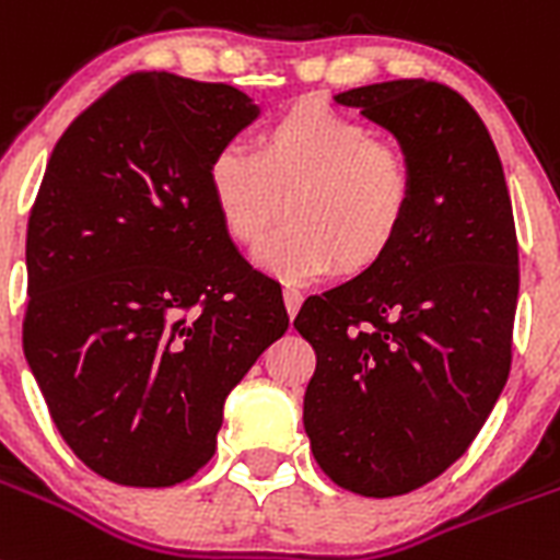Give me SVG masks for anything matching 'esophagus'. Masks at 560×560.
I'll return each mask as SVG.
<instances>
[{
	"mask_svg": "<svg viewBox=\"0 0 560 560\" xmlns=\"http://www.w3.org/2000/svg\"><path fill=\"white\" fill-rule=\"evenodd\" d=\"M301 301H304V295H301L299 287H290V284H287V287H284V307H287V313H290V318H293V315L299 313Z\"/></svg>",
	"mask_w": 560,
	"mask_h": 560,
	"instance_id": "obj_1",
	"label": "esophagus"
}]
</instances>
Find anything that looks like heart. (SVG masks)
Here are the masks:
<instances>
[{
  "mask_svg": "<svg viewBox=\"0 0 560 560\" xmlns=\"http://www.w3.org/2000/svg\"><path fill=\"white\" fill-rule=\"evenodd\" d=\"M222 228L253 247L259 265L287 281H313L343 267L361 273L392 250L417 197L415 165L400 145L377 140L363 120L307 98L261 129L259 145L225 143L208 163Z\"/></svg>",
  "mask_w": 560,
  "mask_h": 560,
  "instance_id": "heart-1",
  "label": "heart"
}]
</instances>
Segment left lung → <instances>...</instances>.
I'll return each instance as SVG.
<instances>
[{
	"label": "left lung",
	"instance_id": "8db88e82",
	"mask_svg": "<svg viewBox=\"0 0 560 560\" xmlns=\"http://www.w3.org/2000/svg\"><path fill=\"white\" fill-rule=\"evenodd\" d=\"M335 101L400 140L417 197L377 265L295 315L315 349L304 428L338 488L386 499L445 474L502 395L518 242L502 160L459 92L402 78Z\"/></svg>",
	"mask_w": 560,
	"mask_h": 560
}]
</instances>
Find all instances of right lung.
I'll return each instance as SVG.
<instances>
[{"label": "right lung", "mask_w": 560, "mask_h": 560, "mask_svg": "<svg viewBox=\"0 0 560 560\" xmlns=\"http://www.w3.org/2000/svg\"><path fill=\"white\" fill-rule=\"evenodd\" d=\"M256 112L236 86L132 72L50 154L27 222L24 358L58 434L115 485L191 479L231 388L290 327L208 188L213 152Z\"/></svg>", "instance_id": "right-lung-1"}]
</instances>
